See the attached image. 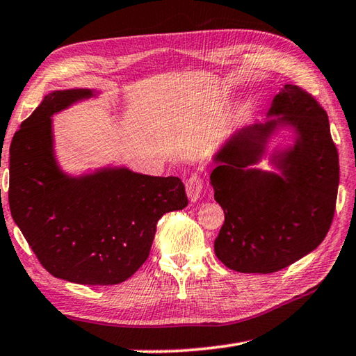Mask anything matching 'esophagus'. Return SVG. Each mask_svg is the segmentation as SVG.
I'll return each mask as SVG.
<instances>
[{
    "mask_svg": "<svg viewBox=\"0 0 356 356\" xmlns=\"http://www.w3.org/2000/svg\"><path fill=\"white\" fill-rule=\"evenodd\" d=\"M186 195H188V199L191 202H196V200L202 196L204 191V180L200 179V176H191L188 180H186Z\"/></svg>",
    "mask_w": 356,
    "mask_h": 356,
    "instance_id": "1",
    "label": "esophagus"
}]
</instances>
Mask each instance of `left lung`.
Listing matches in <instances>:
<instances>
[{
	"mask_svg": "<svg viewBox=\"0 0 356 356\" xmlns=\"http://www.w3.org/2000/svg\"><path fill=\"white\" fill-rule=\"evenodd\" d=\"M268 115L279 118L236 132L210 174L225 215L215 254L236 273H277L300 260L324 241L336 209L339 157L327 112L312 93L286 83ZM280 124L298 132L295 147L274 156L282 174L249 170Z\"/></svg>",
	"mask_w": 356,
	"mask_h": 356,
	"instance_id": "1",
	"label": "left lung"
}]
</instances>
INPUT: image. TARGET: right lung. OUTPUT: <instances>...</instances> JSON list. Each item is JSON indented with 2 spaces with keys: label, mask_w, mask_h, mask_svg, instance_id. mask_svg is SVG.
<instances>
[{
  "label": "right lung",
  "mask_w": 356,
  "mask_h": 356,
  "mask_svg": "<svg viewBox=\"0 0 356 356\" xmlns=\"http://www.w3.org/2000/svg\"><path fill=\"white\" fill-rule=\"evenodd\" d=\"M92 90L44 96L10 143L9 207L51 275L81 285H116L149 257L157 221L188 204L179 177L106 168L68 177L56 163L51 116Z\"/></svg>",
  "instance_id": "1"
}]
</instances>
